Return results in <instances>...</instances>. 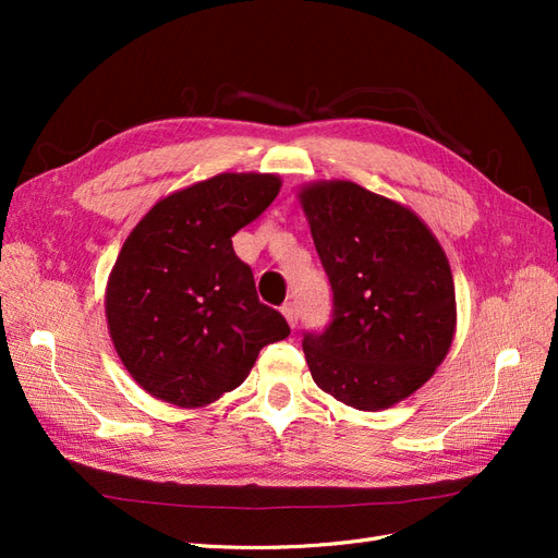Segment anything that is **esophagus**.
<instances>
[{"label": "esophagus", "mask_w": 558, "mask_h": 558, "mask_svg": "<svg viewBox=\"0 0 558 558\" xmlns=\"http://www.w3.org/2000/svg\"><path fill=\"white\" fill-rule=\"evenodd\" d=\"M281 314L286 316V320H289L291 328L298 326V305H295V300L283 302V305H281Z\"/></svg>", "instance_id": "1"}]
</instances>
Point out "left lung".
Wrapping results in <instances>:
<instances>
[{
	"instance_id": "left-lung-1",
	"label": "left lung",
	"mask_w": 558,
	"mask_h": 558,
	"mask_svg": "<svg viewBox=\"0 0 558 558\" xmlns=\"http://www.w3.org/2000/svg\"><path fill=\"white\" fill-rule=\"evenodd\" d=\"M332 289V318L305 332L318 388L375 412L424 386L451 347L453 279L442 246L418 216L351 181L300 193Z\"/></svg>"
}]
</instances>
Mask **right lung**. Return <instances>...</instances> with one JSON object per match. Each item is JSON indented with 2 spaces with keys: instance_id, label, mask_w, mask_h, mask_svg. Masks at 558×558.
I'll use <instances>...</instances> for the list:
<instances>
[{
  "instance_id": "right-lung-1",
  "label": "right lung",
  "mask_w": 558,
  "mask_h": 558,
  "mask_svg": "<svg viewBox=\"0 0 558 558\" xmlns=\"http://www.w3.org/2000/svg\"><path fill=\"white\" fill-rule=\"evenodd\" d=\"M279 189L275 174H218L160 199L130 232L109 277L107 320L150 396L209 404L246 379L263 347L291 335L232 248V234Z\"/></svg>"
}]
</instances>
